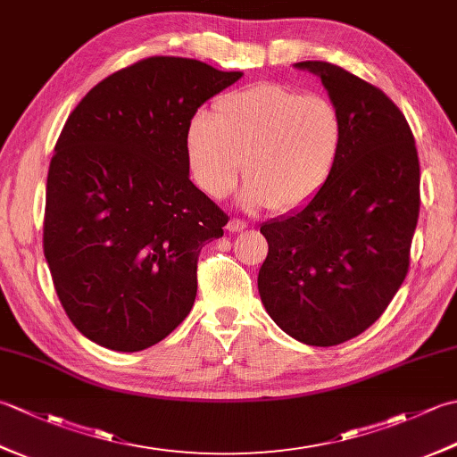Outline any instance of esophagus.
I'll use <instances>...</instances> for the list:
<instances>
[{
  "label": "esophagus",
  "instance_id": "1",
  "mask_svg": "<svg viewBox=\"0 0 457 457\" xmlns=\"http://www.w3.org/2000/svg\"><path fill=\"white\" fill-rule=\"evenodd\" d=\"M245 228H247L245 221H241V220H229L228 226H226L229 234H237V231H244Z\"/></svg>",
  "mask_w": 457,
  "mask_h": 457
}]
</instances>
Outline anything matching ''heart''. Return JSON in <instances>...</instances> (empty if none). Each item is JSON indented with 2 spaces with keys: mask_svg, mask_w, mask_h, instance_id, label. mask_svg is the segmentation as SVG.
Returning a JSON list of instances; mask_svg holds the SVG:
<instances>
[{
  "mask_svg": "<svg viewBox=\"0 0 457 457\" xmlns=\"http://www.w3.org/2000/svg\"><path fill=\"white\" fill-rule=\"evenodd\" d=\"M184 143L192 180L210 198H226L244 164L241 204L288 213L312 204L332 180L344 121L322 96L263 82L220 96L212 120L192 118Z\"/></svg>",
  "mask_w": 457,
  "mask_h": 457,
  "instance_id": "b5f03b06",
  "label": "heart"
}]
</instances>
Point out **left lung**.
Listing matches in <instances>:
<instances>
[{"label": "left lung", "mask_w": 457, "mask_h": 457, "mask_svg": "<svg viewBox=\"0 0 457 457\" xmlns=\"http://www.w3.org/2000/svg\"><path fill=\"white\" fill-rule=\"evenodd\" d=\"M322 80L344 121L332 180L306 208L265 221L257 287L290 337L329 347L385 312L409 273L420 210V164L403 112L336 64H295Z\"/></svg>", "instance_id": "left-lung-1"}]
</instances>
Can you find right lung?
Listing matches in <instances>:
<instances>
[{
	"mask_svg": "<svg viewBox=\"0 0 457 457\" xmlns=\"http://www.w3.org/2000/svg\"><path fill=\"white\" fill-rule=\"evenodd\" d=\"M241 76L143 58L68 115L48 167L43 247L64 312L94 344L141 352L188 316L198 255L228 216L192 184L184 141L200 105Z\"/></svg>",
	"mask_w": 457,
	"mask_h": 457,
	"instance_id": "1",
	"label": "right lung"
}]
</instances>
